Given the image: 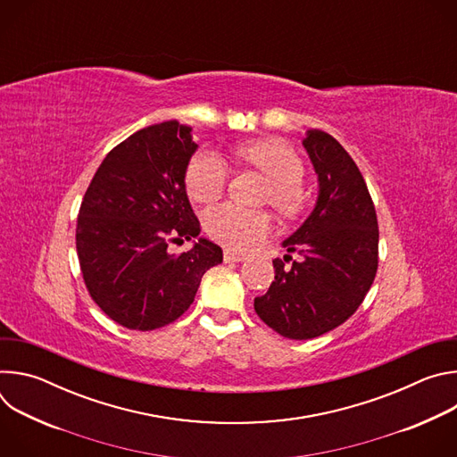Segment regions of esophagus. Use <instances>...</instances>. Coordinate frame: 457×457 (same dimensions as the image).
Listing matches in <instances>:
<instances>
[{
	"mask_svg": "<svg viewBox=\"0 0 457 457\" xmlns=\"http://www.w3.org/2000/svg\"><path fill=\"white\" fill-rule=\"evenodd\" d=\"M244 260H245V254H240L231 249L224 251V262H244Z\"/></svg>",
	"mask_w": 457,
	"mask_h": 457,
	"instance_id": "obj_1",
	"label": "esophagus"
}]
</instances>
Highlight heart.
I'll use <instances>...</instances> for the list:
<instances>
[{"label":"heart","mask_w":457,"mask_h":457,"mask_svg":"<svg viewBox=\"0 0 457 457\" xmlns=\"http://www.w3.org/2000/svg\"><path fill=\"white\" fill-rule=\"evenodd\" d=\"M235 157L271 180L268 201L284 217H296L303 208L302 180L305 175L303 162L293 148L280 141H256L242 145L235 150ZM228 182V168L224 161L210 152L199 150L187 161L184 171V186L189 199L195 203L217 201ZM204 226L208 235L219 244L247 251L262 242L271 231V217L266 212L244 210L235 204H222L208 210Z\"/></svg>","instance_id":"1"}]
</instances>
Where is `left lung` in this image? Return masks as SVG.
I'll return each instance as SVG.
<instances>
[{"label":"left lung","mask_w":457,"mask_h":457,"mask_svg":"<svg viewBox=\"0 0 457 457\" xmlns=\"http://www.w3.org/2000/svg\"><path fill=\"white\" fill-rule=\"evenodd\" d=\"M303 146L320 180L318 203L286 242L302 254L273 260L275 282L254 298V311L280 337L309 340L356 312L378 271V219L365 179L345 148L321 129Z\"/></svg>","instance_id":"obj_1"}]
</instances>
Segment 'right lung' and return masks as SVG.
<instances>
[{"label": "right lung", "mask_w": 457, "mask_h": 457, "mask_svg": "<svg viewBox=\"0 0 457 457\" xmlns=\"http://www.w3.org/2000/svg\"><path fill=\"white\" fill-rule=\"evenodd\" d=\"M177 120L152 124L108 152L83 197L76 247L85 286L101 311L126 329L154 331L193 302L203 275L222 262V249L201 238L184 171L195 145Z\"/></svg>", "instance_id": "1"}]
</instances>
